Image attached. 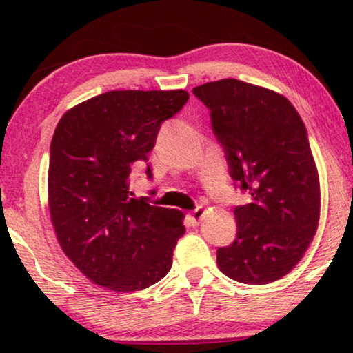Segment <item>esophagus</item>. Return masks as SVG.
<instances>
[{
	"label": "esophagus",
	"instance_id": "obj_1",
	"mask_svg": "<svg viewBox=\"0 0 353 353\" xmlns=\"http://www.w3.org/2000/svg\"><path fill=\"white\" fill-rule=\"evenodd\" d=\"M204 215H205V210L202 209V207H196V209L191 212V219L194 223H199V221L204 219Z\"/></svg>",
	"mask_w": 353,
	"mask_h": 353
}]
</instances>
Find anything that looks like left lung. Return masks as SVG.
Masks as SVG:
<instances>
[{"instance_id": "left-lung-1", "label": "left lung", "mask_w": 353, "mask_h": 353, "mask_svg": "<svg viewBox=\"0 0 353 353\" xmlns=\"http://www.w3.org/2000/svg\"><path fill=\"white\" fill-rule=\"evenodd\" d=\"M192 93L210 110L231 178L252 197L234 209L238 233L216 250L219 268L244 284L281 279L301 262L320 220V180L305 125L283 94L236 79Z\"/></svg>"}]
</instances>
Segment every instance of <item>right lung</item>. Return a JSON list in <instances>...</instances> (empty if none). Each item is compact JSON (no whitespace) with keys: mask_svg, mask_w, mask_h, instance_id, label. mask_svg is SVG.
I'll return each instance as SVG.
<instances>
[{"mask_svg":"<svg viewBox=\"0 0 353 353\" xmlns=\"http://www.w3.org/2000/svg\"><path fill=\"white\" fill-rule=\"evenodd\" d=\"M188 99L185 90L108 91L67 110L52 134L48 204L56 238L109 291H141L170 272L185 215L133 199L130 172L148 162L162 122Z\"/></svg>","mask_w":353,"mask_h":353,"instance_id":"1","label":"right lung"}]
</instances>
